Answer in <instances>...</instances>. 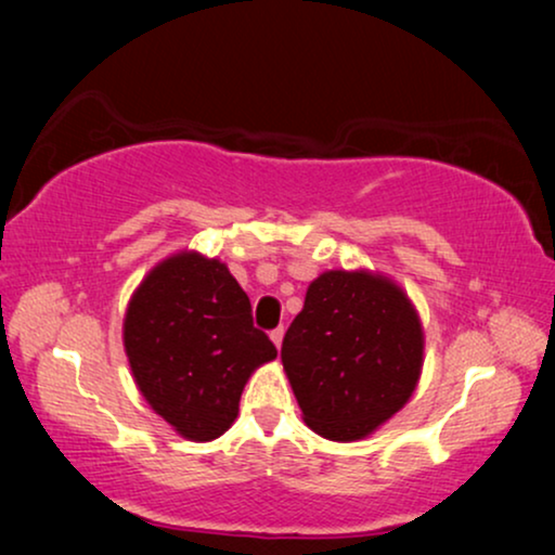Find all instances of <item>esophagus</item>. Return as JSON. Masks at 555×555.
<instances>
[{
    "mask_svg": "<svg viewBox=\"0 0 555 555\" xmlns=\"http://www.w3.org/2000/svg\"><path fill=\"white\" fill-rule=\"evenodd\" d=\"M283 336H285V328H283V325H278V328L275 331H272L270 333V338H272V344H275L278 348L280 346H283Z\"/></svg>",
    "mask_w": 555,
    "mask_h": 555,
    "instance_id": "34e87169",
    "label": "esophagus"
}]
</instances>
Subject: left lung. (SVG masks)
<instances>
[{
	"label": "left lung",
	"mask_w": 555,
	"mask_h": 555,
	"mask_svg": "<svg viewBox=\"0 0 555 555\" xmlns=\"http://www.w3.org/2000/svg\"><path fill=\"white\" fill-rule=\"evenodd\" d=\"M424 333L401 287L371 272L313 280L283 338V366L302 420L333 442L374 431L412 397Z\"/></svg>",
	"instance_id": "1"
}]
</instances>
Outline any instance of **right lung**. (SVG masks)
Wrapping results in <instances>:
<instances>
[{"label": "right lung", "instance_id": "right-lung-1", "mask_svg": "<svg viewBox=\"0 0 555 555\" xmlns=\"http://www.w3.org/2000/svg\"><path fill=\"white\" fill-rule=\"evenodd\" d=\"M124 344L151 409L194 442L232 427L249 374L278 356L227 264L196 253L149 272L128 302Z\"/></svg>", "mask_w": 555, "mask_h": 555}]
</instances>
